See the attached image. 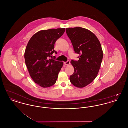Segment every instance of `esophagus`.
<instances>
[{
  "instance_id": "esophagus-1",
  "label": "esophagus",
  "mask_w": 128,
  "mask_h": 128,
  "mask_svg": "<svg viewBox=\"0 0 128 128\" xmlns=\"http://www.w3.org/2000/svg\"><path fill=\"white\" fill-rule=\"evenodd\" d=\"M64 64L65 65H69L70 64V62L69 61H67L66 62H64Z\"/></svg>"
}]
</instances>
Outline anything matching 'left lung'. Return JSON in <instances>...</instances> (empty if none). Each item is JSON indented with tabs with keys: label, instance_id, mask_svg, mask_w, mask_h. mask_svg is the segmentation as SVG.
I'll use <instances>...</instances> for the list:
<instances>
[{
	"label": "left lung",
	"instance_id": "obj_1",
	"mask_svg": "<svg viewBox=\"0 0 128 128\" xmlns=\"http://www.w3.org/2000/svg\"><path fill=\"white\" fill-rule=\"evenodd\" d=\"M75 53L80 55L77 61H70L74 72L70 76V82L75 87L83 88L91 84L98 75L103 52L98 37L82 27L66 29Z\"/></svg>",
	"mask_w": 128,
	"mask_h": 128
}]
</instances>
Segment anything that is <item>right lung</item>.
Masks as SVG:
<instances>
[{
    "label": "right lung",
    "instance_id": "add662e5",
    "mask_svg": "<svg viewBox=\"0 0 128 128\" xmlns=\"http://www.w3.org/2000/svg\"><path fill=\"white\" fill-rule=\"evenodd\" d=\"M65 28L38 31L27 44L24 52L25 64L30 77L38 85L47 88L54 85L63 62L49 58L56 52L54 44L64 33Z\"/></svg>",
    "mask_w": 128,
    "mask_h": 128
}]
</instances>
